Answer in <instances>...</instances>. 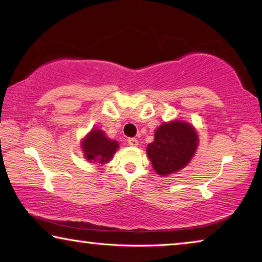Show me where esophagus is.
Returning a JSON list of instances; mask_svg holds the SVG:
<instances>
[{
    "instance_id": "1",
    "label": "esophagus",
    "mask_w": 262,
    "mask_h": 262,
    "mask_svg": "<svg viewBox=\"0 0 262 262\" xmlns=\"http://www.w3.org/2000/svg\"><path fill=\"white\" fill-rule=\"evenodd\" d=\"M127 142H128V144L132 145V147H136V145L139 144V141H137L135 137H129V139L127 140Z\"/></svg>"
}]
</instances>
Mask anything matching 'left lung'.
<instances>
[{
  "mask_svg": "<svg viewBox=\"0 0 262 262\" xmlns=\"http://www.w3.org/2000/svg\"><path fill=\"white\" fill-rule=\"evenodd\" d=\"M198 135L187 122L163 123L155 133V141L147 148V154L155 171L167 176L187 165L198 147Z\"/></svg>",
  "mask_w": 262,
  "mask_h": 262,
  "instance_id": "obj_1",
  "label": "left lung"
}]
</instances>
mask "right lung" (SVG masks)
<instances>
[{
  "instance_id": "1",
  "label": "right lung",
  "mask_w": 262,
  "mask_h": 262,
  "mask_svg": "<svg viewBox=\"0 0 262 262\" xmlns=\"http://www.w3.org/2000/svg\"><path fill=\"white\" fill-rule=\"evenodd\" d=\"M82 149L89 161L107 163L118 149V142L111 141L99 129H92L82 143Z\"/></svg>"
}]
</instances>
